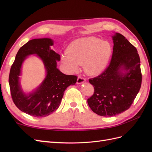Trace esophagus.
Wrapping results in <instances>:
<instances>
[{"mask_svg": "<svg viewBox=\"0 0 152 152\" xmlns=\"http://www.w3.org/2000/svg\"><path fill=\"white\" fill-rule=\"evenodd\" d=\"M85 82H86V79L83 78V77L79 76L78 77V79H77V82H77V83H78V84H81V83H84Z\"/></svg>", "mask_w": 152, "mask_h": 152, "instance_id": "esophagus-1", "label": "esophagus"}]
</instances>
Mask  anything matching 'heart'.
<instances>
[{
  "instance_id": "b5f03b06",
  "label": "heart",
  "mask_w": 152,
  "mask_h": 152,
  "mask_svg": "<svg viewBox=\"0 0 152 152\" xmlns=\"http://www.w3.org/2000/svg\"><path fill=\"white\" fill-rule=\"evenodd\" d=\"M112 53L108 42L93 37L82 38L70 44L67 53L61 56V62L69 72H75L83 64L87 74L96 75L107 66Z\"/></svg>"
}]
</instances>
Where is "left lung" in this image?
<instances>
[{
    "mask_svg": "<svg viewBox=\"0 0 152 152\" xmlns=\"http://www.w3.org/2000/svg\"><path fill=\"white\" fill-rule=\"evenodd\" d=\"M114 48L109 66L89 80L94 93L88 99L95 114L111 117L130 108L140 89L142 73L137 48L119 33L112 36Z\"/></svg>",
    "mask_w": 152,
    "mask_h": 152,
    "instance_id": "8db88e82",
    "label": "left lung"
}]
</instances>
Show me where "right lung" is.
I'll return each mask as SVG.
<instances>
[{
    "label": "right lung",
    "instance_id": "add662e5",
    "mask_svg": "<svg viewBox=\"0 0 152 152\" xmlns=\"http://www.w3.org/2000/svg\"><path fill=\"white\" fill-rule=\"evenodd\" d=\"M53 41L50 38H37L29 40L20 48L16 54L9 74L11 96L15 105L26 114L37 118L49 115L59 108L64 91L74 85L78 77L66 75L57 68L60 56L51 50ZM37 54L43 60L47 76L41 85L33 93L25 94L19 83L22 63L27 56Z\"/></svg>",
    "mask_w": 152,
    "mask_h": 152
}]
</instances>
